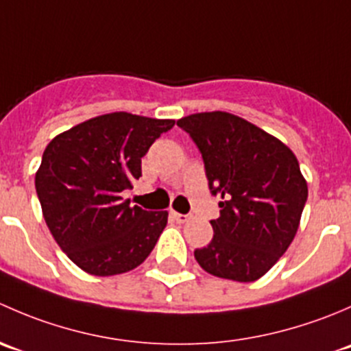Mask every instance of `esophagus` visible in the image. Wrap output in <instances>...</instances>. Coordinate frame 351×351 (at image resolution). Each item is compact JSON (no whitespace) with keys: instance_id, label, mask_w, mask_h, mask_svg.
I'll return each instance as SVG.
<instances>
[{"instance_id":"esophagus-1","label":"esophagus","mask_w":351,"mask_h":351,"mask_svg":"<svg viewBox=\"0 0 351 351\" xmlns=\"http://www.w3.org/2000/svg\"><path fill=\"white\" fill-rule=\"evenodd\" d=\"M171 217H173V221H176V222H180V224H183V222H189L190 219H192V215H189V214H178V212L173 210V212H171Z\"/></svg>"}]
</instances>
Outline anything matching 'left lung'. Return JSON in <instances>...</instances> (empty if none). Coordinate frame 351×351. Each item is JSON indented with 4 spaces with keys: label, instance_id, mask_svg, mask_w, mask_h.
Wrapping results in <instances>:
<instances>
[{
    "label": "left lung",
    "instance_id": "8db88e82",
    "mask_svg": "<svg viewBox=\"0 0 351 351\" xmlns=\"http://www.w3.org/2000/svg\"><path fill=\"white\" fill-rule=\"evenodd\" d=\"M204 159L221 215L214 238L195 260L219 278L254 282L285 253L299 229L307 183L299 161L277 137L228 112H204L176 122Z\"/></svg>",
    "mask_w": 351,
    "mask_h": 351
}]
</instances>
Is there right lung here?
<instances>
[{
	"label": "right lung",
	"mask_w": 351,
	"mask_h": 351,
	"mask_svg": "<svg viewBox=\"0 0 351 351\" xmlns=\"http://www.w3.org/2000/svg\"><path fill=\"white\" fill-rule=\"evenodd\" d=\"M175 120L127 112L86 120L49 143L35 175L44 219L61 250L86 274H125L158 243L168 212L130 205L120 193L143 176L141 158Z\"/></svg>",
	"instance_id": "right-lung-1"
}]
</instances>
